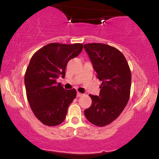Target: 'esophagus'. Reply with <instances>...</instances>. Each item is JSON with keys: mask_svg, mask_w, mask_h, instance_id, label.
Masks as SVG:
<instances>
[{"mask_svg": "<svg viewBox=\"0 0 159 159\" xmlns=\"http://www.w3.org/2000/svg\"><path fill=\"white\" fill-rule=\"evenodd\" d=\"M81 96H83V94L82 93H80L79 92L77 93V97H78V98H79V97H81Z\"/></svg>", "mask_w": 159, "mask_h": 159, "instance_id": "34e87169", "label": "esophagus"}]
</instances>
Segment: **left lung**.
<instances>
[{
	"mask_svg": "<svg viewBox=\"0 0 159 159\" xmlns=\"http://www.w3.org/2000/svg\"><path fill=\"white\" fill-rule=\"evenodd\" d=\"M102 81L99 96L90 95L92 104L84 111L85 117L97 126H105L119 116L130 98L131 73L124 55L116 48L103 43L84 45Z\"/></svg>",
	"mask_w": 159,
	"mask_h": 159,
	"instance_id": "obj_1",
	"label": "left lung"
}]
</instances>
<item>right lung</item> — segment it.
<instances>
[{
    "label": "right lung",
    "mask_w": 159,
    "mask_h": 159,
    "mask_svg": "<svg viewBox=\"0 0 159 159\" xmlns=\"http://www.w3.org/2000/svg\"><path fill=\"white\" fill-rule=\"evenodd\" d=\"M81 43H50L32 56L25 76L26 97L32 111L48 126L61 124L69 105L76 96L75 89L64 90L56 82L65 77L67 64L83 50Z\"/></svg>",
    "instance_id": "add662e5"
}]
</instances>
